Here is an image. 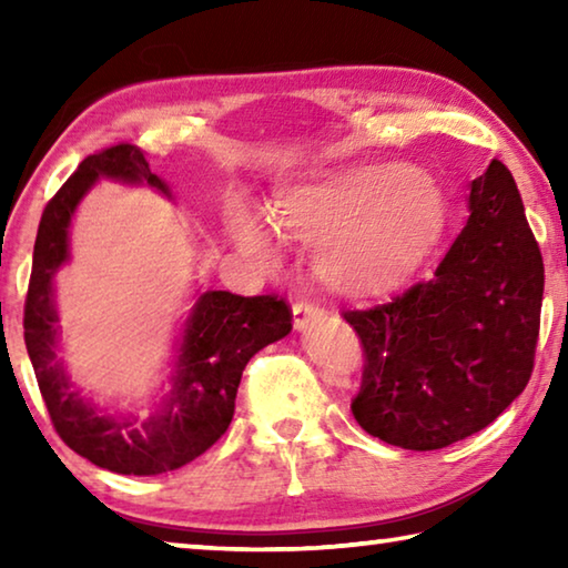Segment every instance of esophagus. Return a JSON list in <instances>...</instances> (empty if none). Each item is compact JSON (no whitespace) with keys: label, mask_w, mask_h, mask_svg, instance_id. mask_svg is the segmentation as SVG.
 <instances>
[{"label":"esophagus","mask_w":568,"mask_h":568,"mask_svg":"<svg viewBox=\"0 0 568 568\" xmlns=\"http://www.w3.org/2000/svg\"><path fill=\"white\" fill-rule=\"evenodd\" d=\"M323 315H325V311L315 301H295V305H293V323L297 331L307 328V323L321 321Z\"/></svg>","instance_id":"34e87169"}]
</instances>
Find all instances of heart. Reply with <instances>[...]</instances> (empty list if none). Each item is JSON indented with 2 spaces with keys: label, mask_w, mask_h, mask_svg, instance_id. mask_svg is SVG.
I'll return each instance as SVG.
<instances>
[{
  "label": "heart",
  "mask_w": 568,
  "mask_h": 568,
  "mask_svg": "<svg viewBox=\"0 0 568 568\" xmlns=\"http://www.w3.org/2000/svg\"><path fill=\"white\" fill-rule=\"evenodd\" d=\"M275 233L318 245V273L333 291L371 297L396 291L430 253L446 223L440 187L410 168H361L285 192L271 207ZM237 245L261 263L273 247L253 220L235 215Z\"/></svg>",
  "instance_id": "obj_1"
}]
</instances>
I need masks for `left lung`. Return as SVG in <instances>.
Listing matches in <instances>:
<instances>
[{
  "label": "left lung",
  "instance_id": "left-lung-1",
  "mask_svg": "<svg viewBox=\"0 0 568 568\" xmlns=\"http://www.w3.org/2000/svg\"><path fill=\"white\" fill-rule=\"evenodd\" d=\"M541 301V250L514 175L494 158L470 185V217L436 275L341 313L363 348L355 420L408 450L478 434L531 378Z\"/></svg>",
  "mask_w": 568,
  "mask_h": 568
}]
</instances>
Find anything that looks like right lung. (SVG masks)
I'll return each instance as SVG.
<instances>
[{"mask_svg": "<svg viewBox=\"0 0 568 568\" xmlns=\"http://www.w3.org/2000/svg\"><path fill=\"white\" fill-rule=\"evenodd\" d=\"M100 175L120 178L168 192L150 170L138 145L118 142L88 155L54 197L44 205L34 240V261L24 301V343L37 386L50 420L74 454L94 466L124 476L168 474L190 464L217 444L235 413V396L247 361L265 345L285 338L293 328V311L277 295H235L210 291L195 305L182 338L175 390L170 406L152 416L142 430L128 420L100 416L64 378L57 361V313L52 275L67 261V227L80 197Z\"/></svg>", "mask_w": 568, "mask_h": 568, "instance_id": "right-lung-1", "label": "right lung"}]
</instances>
